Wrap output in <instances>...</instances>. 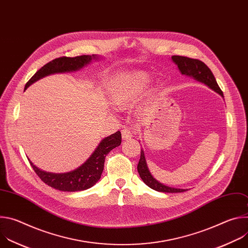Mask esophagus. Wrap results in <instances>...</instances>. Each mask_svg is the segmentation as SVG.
<instances>
[{
  "instance_id": "1",
  "label": "esophagus",
  "mask_w": 248,
  "mask_h": 248,
  "mask_svg": "<svg viewBox=\"0 0 248 248\" xmlns=\"http://www.w3.org/2000/svg\"><path fill=\"white\" fill-rule=\"evenodd\" d=\"M122 137H123L124 140V139H129V138L132 137V133L130 132V130L124 128V129L122 130Z\"/></svg>"
}]
</instances>
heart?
Masks as SVG:
<instances>
[{"instance_id": "1", "label": "heart", "mask_w": 248, "mask_h": 248, "mask_svg": "<svg viewBox=\"0 0 248 248\" xmlns=\"http://www.w3.org/2000/svg\"><path fill=\"white\" fill-rule=\"evenodd\" d=\"M150 82V76L144 72L132 73L117 82L112 90L114 102L123 107L142 95Z\"/></svg>"}]
</instances>
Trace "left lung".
I'll return each mask as SVG.
<instances>
[{
    "label": "left lung",
    "mask_w": 248,
    "mask_h": 248,
    "mask_svg": "<svg viewBox=\"0 0 248 248\" xmlns=\"http://www.w3.org/2000/svg\"><path fill=\"white\" fill-rule=\"evenodd\" d=\"M171 60L173 61V62H175L176 65H178L180 72L183 75L191 77L194 79H196L197 81H200V82L206 84L212 90H214L215 92L219 93L222 97H224L223 91L219 87L214 75L212 74L211 69L203 62H201L197 59H192V58L184 57V56H172ZM137 170H138L140 178L142 179V181L149 187H151L154 190L161 191V192H169V193L186 191V189L166 186L160 184L158 181H156L148 170L144 152L142 149H141V152H140V159H139V162L137 165Z\"/></svg>",
    "instance_id": "1"
}]
</instances>
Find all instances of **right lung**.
Instances as JSON below:
<instances>
[{"instance_id": "obj_1", "label": "right lung", "mask_w": 248, "mask_h": 248, "mask_svg": "<svg viewBox=\"0 0 248 248\" xmlns=\"http://www.w3.org/2000/svg\"><path fill=\"white\" fill-rule=\"evenodd\" d=\"M92 59H98L97 56L82 55L74 58L69 57H60L57 58L45 65H43L38 72H36L25 84L24 90L33 82L38 79L57 73H67L78 70L89 63ZM122 143V133L117 131L114 134L104 138L94 153L90 158L78 169L65 172V173H52L39 170L35 167L30 161V165L33 168L34 171L41 179L43 183L49 186L56 188L61 191H80L85 190L93 186L101 178V174L104 169L105 158L110 151L114 148L120 146Z\"/></svg>"}]
</instances>
